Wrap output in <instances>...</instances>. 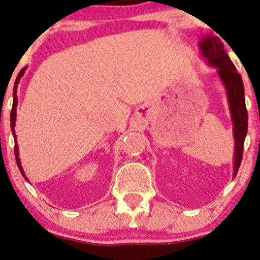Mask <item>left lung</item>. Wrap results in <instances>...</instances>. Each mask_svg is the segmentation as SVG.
<instances>
[{"instance_id":"1","label":"left lung","mask_w":260,"mask_h":260,"mask_svg":"<svg viewBox=\"0 0 260 260\" xmlns=\"http://www.w3.org/2000/svg\"><path fill=\"white\" fill-rule=\"evenodd\" d=\"M200 54L206 62L216 67L217 75L222 81L229 98L230 112L233 122L235 138V161H233V177L237 174L243 156L244 139L248 130V113L244 101V87L241 75L236 71L231 59L224 51L223 44L215 36L204 37L199 43Z\"/></svg>"}]
</instances>
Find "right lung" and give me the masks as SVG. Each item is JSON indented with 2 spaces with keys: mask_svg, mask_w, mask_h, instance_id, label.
<instances>
[{
  "mask_svg": "<svg viewBox=\"0 0 260 260\" xmlns=\"http://www.w3.org/2000/svg\"><path fill=\"white\" fill-rule=\"evenodd\" d=\"M24 71H25V67L24 69L20 70V72L17 76L16 78V82H14V87H13V104H12V110H11V129H12V134H13V138H14V142H16V145H14V154H16V161H17V165H18V168L20 171V173H22V176L25 178V179L28 180V178L25 177L24 174V171H23L22 166H20V161H19V153H18V146H17V136H16V131H14V126H16V109H17V102H18V98H17V87H18V82L20 80V77H22L23 75H24ZM29 182V180H28Z\"/></svg>",
  "mask_w": 260,
  "mask_h": 260,
  "instance_id": "add662e5",
  "label": "right lung"
}]
</instances>
